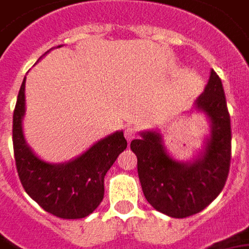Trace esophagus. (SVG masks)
Instances as JSON below:
<instances>
[{
    "label": "esophagus",
    "instance_id": "1",
    "mask_svg": "<svg viewBox=\"0 0 249 249\" xmlns=\"http://www.w3.org/2000/svg\"><path fill=\"white\" fill-rule=\"evenodd\" d=\"M124 137H126V140L128 142L133 141L135 137H137V130L134 127H127L124 130Z\"/></svg>",
    "mask_w": 249,
    "mask_h": 249
}]
</instances>
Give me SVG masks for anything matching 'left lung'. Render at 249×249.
Segmentation results:
<instances>
[{
	"label": "left lung",
	"mask_w": 249,
	"mask_h": 249,
	"mask_svg": "<svg viewBox=\"0 0 249 249\" xmlns=\"http://www.w3.org/2000/svg\"><path fill=\"white\" fill-rule=\"evenodd\" d=\"M194 109L206 115L210 131L193 160L174 159L159 130L141 131V138L130 145L138 160L145 198L157 212L174 218H186L209 206L222 191L229 174L231 116L222 82L213 69L202 95L194 102Z\"/></svg>",
	"instance_id": "left-lung-1"
}]
</instances>
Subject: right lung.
<instances>
[{
  "label": "right lung",
  "instance_id": "right-lung-1",
  "mask_svg": "<svg viewBox=\"0 0 249 249\" xmlns=\"http://www.w3.org/2000/svg\"><path fill=\"white\" fill-rule=\"evenodd\" d=\"M24 115L25 78L13 112L15 160L25 193L47 213L59 218H84L93 213L104 198V176L127 147L123 131L107 135L73 160L53 164L35 154L25 141Z\"/></svg>",
  "mask_w": 249,
  "mask_h": 249
}]
</instances>
